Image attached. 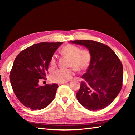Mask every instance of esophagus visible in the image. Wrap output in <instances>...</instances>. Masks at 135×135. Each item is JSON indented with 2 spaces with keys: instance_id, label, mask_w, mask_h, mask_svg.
Here are the masks:
<instances>
[{
  "instance_id": "esophagus-1",
  "label": "esophagus",
  "mask_w": 135,
  "mask_h": 135,
  "mask_svg": "<svg viewBox=\"0 0 135 135\" xmlns=\"http://www.w3.org/2000/svg\"><path fill=\"white\" fill-rule=\"evenodd\" d=\"M67 81H64V82H60V83H58V85H61V84H65V83H67Z\"/></svg>"
}]
</instances>
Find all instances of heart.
Returning <instances> with one entry per match:
<instances>
[{"instance_id":"1","label":"heart","mask_w":135,"mask_h":135,"mask_svg":"<svg viewBox=\"0 0 135 135\" xmlns=\"http://www.w3.org/2000/svg\"><path fill=\"white\" fill-rule=\"evenodd\" d=\"M61 54L69 58L68 66L70 68L58 69L51 75V80L55 83L66 81L70 80L74 74L75 70L77 71H83L87 70L90 64L92 56L89 51L81 50L79 47L73 45H65L61 49ZM57 65L56 56L52 55L49 60L50 69L54 70Z\"/></svg>"}]
</instances>
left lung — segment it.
<instances>
[{
	"mask_svg": "<svg viewBox=\"0 0 135 135\" xmlns=\"http://www.w3.org/2000/svg\"><path fill=\"white\" fill-rule=\"evenodd\" d=\"M83 45L92 56L90 64L81 76L76 97L82 106L90 111L108 106L120 93L123 86L122 63L113 50L104 43L89 40L70 41Z\"/></svg>",
	"mask_w": 135,
	"mask_h": 135,
	"instance_id": "left-lung-1",
	"label": "left lung"
}]
</instances>
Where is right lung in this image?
Instances as JSON below:
<instances>
[{
	"mask_svg": "<svg viewBox=\"0 0 135 135\" xmlns=\"http://www.w3.org/2000/svg\"><path fill=\"white\" fill-rule=\"evenodd\" d=\"M62 42H42L22 51L15 59L10 72L12 89L20 102L31 109H42L51 103L58 85L38 86L45 79L49 60Z\"/></svg>",
	"mask_w": 135,
	"mask_h": 135,
	"instance_id": "add662e5",
	"label": "right lung"
}]
</instances>
